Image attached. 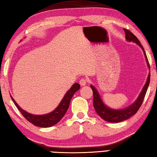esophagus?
Instances as JSON below:
<instances>
[{"mask_svg":"<svg viewBox=\"0 0 157 157\" xmlns=\"http://www.w3.org/2000/svg\"><path fill=\"white\" fill-rule=\"evenodd\" d=\"M79 83L81 86H85L87 83V79L85 78H81L79 80Z\"/></svg>","mask_w":157,"mask_h":157,"instance_id":"obj_1","label":"esophagus"}]
</instances>
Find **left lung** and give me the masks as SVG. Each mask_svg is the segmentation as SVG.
Instances as JSON below:
<instances>
[{
    "label": "left lung",
    "mask_w": 157,
    "mask_h": 157,
    "mask_svg": "<svg viewBox=\"0 0 157 157\" xmlns=\"http://www.w3.org/2000/svg\"><path fill=\"white\" fill-rule=\"evenodd\" d=\"M124 31L125 32L126 35V40L128 42H132L135 44H137V45L142 49L144 52V54L146 58V61L147 63V66L150 69V65L148 60L146 57V52H145L143 46L141 45V43L139 40L137 38V37L134 35L132 33L127 30V29H124ZM150 72H149V75L147 76V78L146 84L144 85V86L141 90V93L139 95L138 98L136 99L135 101L132 103V105H129L126 108L121 109H114L109 107L106 106L104 102H103L102 100L100 97L98 91H97L96 89L94 87V85H91L90 87L93 90V95H94V107L95 109L96 113L99 116L103 119L104 120L106 121L109 122H120L122 121H124L126 120H128V118L132 117V115H135L137 113L139 109L140 108V106L142 105L143 100L144 99V97L146 96V91L147 88L149 86L150 83Z\"/></svg>",
    "instance_id": "1"
}]
</instances>
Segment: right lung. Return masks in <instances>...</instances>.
<instances>
[{"instance_id": "add662e5", "label": "right lung", "mask_w": 157, "mask_h": 157, "mask_svg": "<svg viewBox=\"0 0 157 157\" xmlns=\"http://www.w3.org/2000/svg\"><path fill=\"white\" fill-rule=\"evenodd\" d=\"M80 87H81V86H80L78 83L76 82V83L74 84L70 90L67 91L66 94H65L63 99L61 100L59 105L57 106V108L55 110L51 111V113L44 115H34L28 113V112L21 109V107L15 101L12 96L11 95L10 96L15 105L17 106L19 111L21 112L22 115L29 122H31L36 126L48 128V127L55 125L56 124H57L62 119V117L64 116V115L66 114V111L69 108L70 103L72 96L75 94V92L79 90Z\"/></svg>"}]
</instances>
